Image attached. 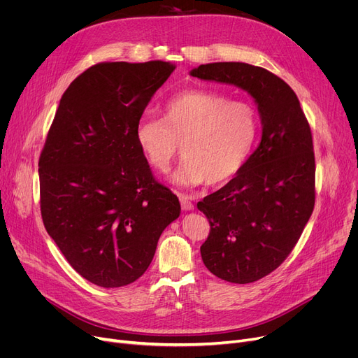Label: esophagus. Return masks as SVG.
<instances>
[{
	"mask_svg": "<svg viewBox=\"0 0 358 358\" xmlns=\"http://www.w3.org/2000/svg\"><path fill=\"white\" fill-rule=\"evenodd\" d=\"M180 203H181V208L182 210H193L194 209V204H193V197L189 194H178Z\"/></svg>",
	"mask_w": 358,
	"mask_h": 358,
	"instance_id": "esophagus-1",
	"label": "esophagus"
}]
</instances>
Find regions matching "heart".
I'll list each match as a JSON object with an SVG mask.
<instances>
[{
  "instance_id": "obj_1",
  "label": "heart",
  "mask_w": 358,
  "mask_h": 358,
  "mask_svg": "<svg viewBox=\"0 0 358 358\" xmlns=\"http://www.w3.org/2000/svg\"><path fill=\"white\" fill-rule=\"evenodd\" d=\"M258 134V113L250 103L192 90L164 104L162 120L141 117L135 136L146 161L159 173L168 171L181 143L185 157L171 180L199 185L235 177L252 155Z\"/></svg>"
}]
</instances>
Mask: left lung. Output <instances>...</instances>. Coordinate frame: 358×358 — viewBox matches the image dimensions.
I'll use <instances>...</instances> for the list:
<instances>
[{
  "label": "left lung",
  "mask_w": 358,
  "mask_h": 358,
  "mask_svg": "<svg viewBox=\"0 0 358 358\" xmlns=\"http://www.w3.org/2000/svg\"><path fill=\"white\" fill-rule=\"evenodd\" d=\"M190 75L247 91L258 107V148L227 185L197 203L210 223L200 247L204 266L231 283H252L287 258L313 212L310 127L294 91L264 68L215 62Z\"/></svg>",
  "instance_id": "8db88e82"
}]
</instances>
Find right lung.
Masks as SVG:
<instances>
[{
	"mask_svg": "<svg viewBox=\"0 0 358 358\" xmlns=\"http://www.w3.org/2000/svg\"><path fill=\"white\" fill-rule=\"evenodd\" d=\"M171 62H103L64 92L39 159L41 212L49 236L92 285L134 283L180 213L136 142V124Z\"/></svg>",
	"mask_w": 358,
	"mask_h": 358,
	"instance_id": "1",
	"label": "right lung"
}]
</instances>
